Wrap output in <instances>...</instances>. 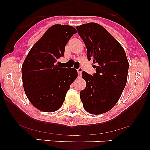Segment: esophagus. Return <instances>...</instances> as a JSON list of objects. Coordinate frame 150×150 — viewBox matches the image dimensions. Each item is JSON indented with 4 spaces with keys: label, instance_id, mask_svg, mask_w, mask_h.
Returning a JSON list of instances; mask_svg holds the SVG:
<instances>
[{
    "label": "esophagus",
    "instance_id": "esophagus-1",
    "mask_svg": "<svg viewBox=\"0 0 150 150\" xmlns=\"http://www.w3.org/2000/svg\"><path fill=\"white\" fill-rule=\"evenodd\" d=\"M77 73H78V76H81L82 74H83V68L82 67H79V68L77 69Z\"/></svg>",
    "mask_w": 150,
    "mask_h": 150
}]
</instances>
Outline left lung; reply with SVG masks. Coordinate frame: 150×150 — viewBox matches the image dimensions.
I'll return each instance as SVG.
<instances>
[{
  "instance_id": "left-lung-1",
  "label": "left lung",
  "mask_w": 150,
  "mask_h": 150,
  "mask_svg": "<svg viewBox=\"0 0 150 150\" xmlns=\"http://www.w3.org/2000/svg\"><path fill=\"white\" fill-rule=\"evenodd\" d=\"M76 30L87 49L88 60L96 72H83L86 87L80 91L84 109L91 114L110 110L120 99L128 78L129 64L120 43L103 26L91 22Z\"/></svg>"
}]
</instances>
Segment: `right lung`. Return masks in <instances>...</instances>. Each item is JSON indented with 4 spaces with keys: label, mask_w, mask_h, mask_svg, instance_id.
<instances>
[{
    "label": "right lung",
    "mask_w": 150,
    "mask_h": 150,
    "mask_svg": "<svg viewBox=\"0 0 150 150\" xmlns=\"http://www.w3.org/2000/svg\"><path fill=\"white\" fill-rule=\"evenodd\" d=\"M76 33L72 26L52 25L32 46L24 61V90L30 103L40 110H58L71 84L77 77L76 69L62 67L58 62L64 55L68 40Z\"/></svg>",
    "instance_id": "add662e5"
}]
</instances>
